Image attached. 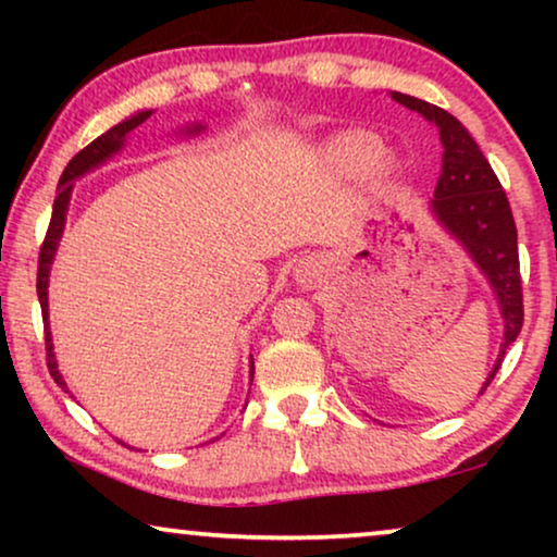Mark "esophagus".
<instances>
[{"label":"esophagus","mask_w":557,"mask_h":557,"mask_svg":"<svg viewBox=\"0 0 557 557\" xmlns=\"http://www.w3.org/2000/svg\"><path fill=\"white\" fill-rule=\"evenodd\" d=\"M317 269H319V265H317V263H309V265H307V273H309V276H314V273H317Z\"/></svg>","instance_id":"1"}]
</instances>
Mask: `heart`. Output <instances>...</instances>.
<instances>
[{
	"label": "heart",
	"mask_w": 557,
	"mask_h": 557,
	"mask_svg": "<svg viewBox=\"0 0 557 557\" xmlns=\"http://www.w3.org/2000/svg\"><path fill=\"white\" fill-rule=\"evenodd\" d=\"M322 164L326 172L337 174V177H360L375 164L385 177L398 172V162L383 154L380 136L364 132V128H349V132L332 136L322 147Z\"/></svg>",
	"instance_id": "b5f03b06"
}]
</instances>
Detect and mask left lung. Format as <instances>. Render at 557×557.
<instances>
[{"mask_svg":"<svg viewBox=\"0 0 557 557\" xmlns=\"http://www.w3.org/2000/svg\"><path fill=\"white\" fill-rule=\"evenodd\" d=\"M391 96L438 126L441 144H444V166H441L436 193H433L431 212L469 250V256L490 281L492 292L497 294L502 319H505V342L482 387L484 393L497 375L507 347L520 334L524 319L512 210H509V200L497 174L459 119L421 98L398 94V90H393Z\"/></svg>","mask_w":557,"mask_h":557,"instance_id":"left-lung-1","label":"left lung"}]
</instances>
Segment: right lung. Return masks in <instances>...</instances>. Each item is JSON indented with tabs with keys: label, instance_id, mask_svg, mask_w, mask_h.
<instances>
[{
	"label": "right lung",
	"instance_id": "1",
	"mask_svg": "<svg viewBox=\"0 0 557 557\" xmlns=\"http://www.w3.org/2000/svg\"><path fill=\"white\" fill-rule=\"evenodd\" d=\"M149 116H151V111H139V113H134V116H128L126 121H121V124L109 128L106 134L98 136L96 141H90L86 149H81L78 154L67 162V166L63 170V177H60V182H58V197H55V205H52V218H50L48 233H45V240L40 246V258H37V299H40V307H42L48 370H50L52 380H55L60 387H65V383H63V375H60V370H58L55 355H52V339H50V326H48V276H50L52 258H55L60 235H63V227H65V212H67V202H71L73 182L83 177L86 172L96 170V166L103 164L111 154H116V151L124 147L126 136L132 134L136 126H141ZM200 128L202 126H195V128H187V132L197 134ZM250 372H253V368H250Z\"/></svg>",
	"mask_w": 557,
	"mask_h": 557
}]
</instances>
